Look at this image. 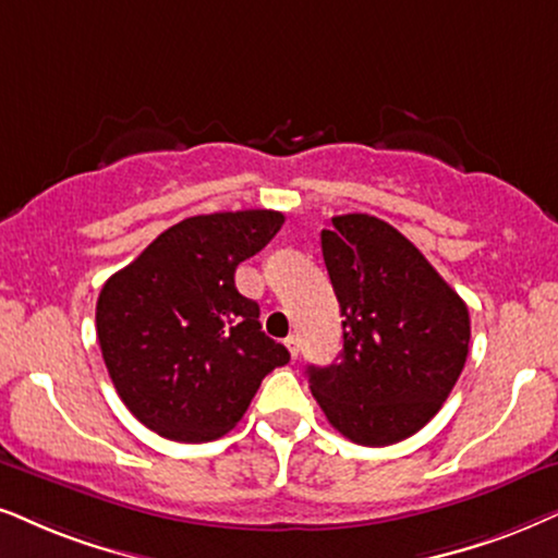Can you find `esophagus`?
<instances>
[{
    "mask_svg": "<svg viewBox=\"0 0 558 558\" xmlns=\"http://www.w3.org/2000/svg\"><path fill=\"white\" fill-rule=\"evenodd\" d=\"M286 348H288V352H291V357L295 361V357H299V352H301V340H299V335L286 337Z\"/></svg>",
    "mask_w": 558,
    "mask_h": 558,
    "instance_id": "obj_1",
    "label": "esophagus"
}]
</instances>
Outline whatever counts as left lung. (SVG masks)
<instances>
[{"instance_id":"left-lung-1","label":"left lung","mask_w":558,"mask_h":558,"mask_svg":"<svg viewBox=\"0 0 558 558\" xmlns=\"http://www.w3.org/2000/svg\"><path fill=\"white\" fill-rule=\"evenodd\" d=\"M322 255L342 312V355L308 365L329 425L357 446L404 440L440 412L469 355V308L425 255L368 214L331 218Z\"/></svg>"}]
</instances>
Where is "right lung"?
Here are the masks:
<instances>
[{
    "mask_svg": "<svg viewBox=\"0 0 558 558\" xmlns=\"http://www.w3.org/2000/svg\"><path fill=\"white\" fill-rule=\"evenodd\" d=\"M283 221L265 208L185 218L102 286L97 340L141 425L167 440H216L244 417L267 373L291 361L234 283L236 265Z\"/></svg>",
    "mask_w": 558,
    "mask_h": 558,
    "instance_id": "1",
    "label": "right lung"
}]
</instances>
